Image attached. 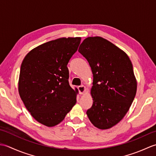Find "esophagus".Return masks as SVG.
I'll return each mask as SVG.
<instances>
[{
    "label": "esophagus",
    "instance_id": "1",
    "mask_svg": "<svg viewBox=\"0 0 156 156\" xmlns=\"http://www.w3.org/2000/svg\"><path fill=\"white\" fill-rule=\"evenodd\" d=\"M78 91H79V92H80V94H83L86 91V87L83 85L78 87Z\"/></svg>",
    "mask_w": 156,
    "mask_h": 156
}]
</instances>
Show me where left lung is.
<instances>
[{"instance_id": "1", "label": "left lung", "mask_w": 156, "mask_h": 156, "mask_svg": "<svg viewBox=\"0 0 156 156\" xmlns=\"http://www.w3.org/2000/svg\"><path fill=\"white\" fill-rule=\"evenodd\" d=\"M78 51L93 74V104L88 117L96 127L110 129L125 117L136 94L133 65L125 52L101 37L86 38Z\"/></svg>"}]
</instances>
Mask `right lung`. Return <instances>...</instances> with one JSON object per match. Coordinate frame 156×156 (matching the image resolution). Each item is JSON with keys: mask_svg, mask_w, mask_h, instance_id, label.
I'll use <instances>...</instances> for the list:
<instances>
[{"mask_svg": "<svg viewBox=\"0 0 156 156\" xmlns=\"http://www.w3.org/2000/svg\"><path fill=\"white\" fill-rule=\"evenodd\" d=\"M81 37H62L33 49L21 64L19 93L36 121L54 127L64 120L76 102L78 89L69 84L68 62Z\"/></svg>", "mask_w": 156, "mask_h": 156, "instance_id": "1", "label": "right lung"}]
</instances>
